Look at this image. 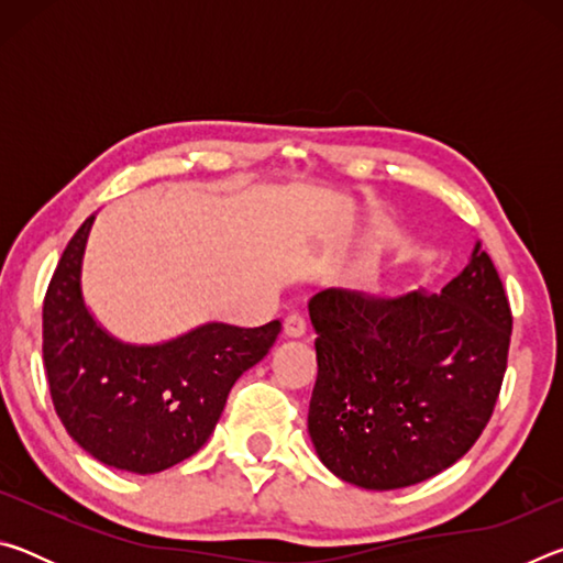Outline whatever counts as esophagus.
Segmentation results:
<instances>
[{"instance_id":"1","label":"esophagus","mask_w":563,"mask_h":563,"mask_svg":"<svg viewBox=\"0 0 563 563\" xmlns=\"http://www.w3.org/2000/svg\"><path fill=\"white\" fill-rule=\"evenodd\" d=\"M305 330H308V325H305V318L298 316V312H290V316L283 322V332L288 338H302Z\"/></svg>"}]
</instances>
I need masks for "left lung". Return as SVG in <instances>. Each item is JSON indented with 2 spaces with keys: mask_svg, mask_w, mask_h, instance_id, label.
Listing matches in <instances>:
<instances>
[{
  "mask_svg": "<svg viewBox=\"0 0 563 563\" xmlns=\"http://www.w3.org/2000/svg\"><path fill=\"white\" fill-rule=\"evenodd\" d=\"M308 310L318 332L308 432L332 474L362 489H402L472 450L511 340L507 292L479 241L440 292L322 290Z\"/></svg>",
  "mask_w": 563,
  "mask_h": 563,
  "instance_id": "left-lung-1",
  "label": "left lung"
}]
</instances>
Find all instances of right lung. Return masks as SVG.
<instances>
[{"label":"right lung","mask_w":563,"mask_h":563,"mask_svg":"<svg viewBox=\"0 0 563 563\" xmlns=\"http://www.w3.org/2000/svg\"><path fill=\"white\" fill-rule=\"evenodd\" d=\"M89 216L64 247L44 298V369L71 440L113 470L156 474L208 442L228 393L261 362L280 320L261 328L206 322L174 340L133 345L91 316L81 290Z\"/></svg>","instance_id":"obj_1"}]
</instances>
